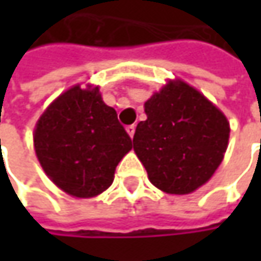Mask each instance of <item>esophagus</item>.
Segmentation results:
<instances>
[{
    "label": "esophagus",
    "instance_id": "1",
    "mask_svg": "<svg viewBox=\"0 0 261 261\" xmlns=\"http://www.w3.org/2000/svg\"><path fill=\"white\" fill-rule=\"evenodd\" d=\"M135 129H136L135 125L126 126V132L129 134V136H130V138H134V135H135Z\"/></svg>",
    "mask_w": 261,
    "mask_h": 261
}]
</instances>
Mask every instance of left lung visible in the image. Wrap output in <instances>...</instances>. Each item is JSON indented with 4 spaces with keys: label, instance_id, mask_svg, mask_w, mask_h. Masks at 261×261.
<instances>
[{
    "label": "left lung",
    "instance_id": "1",
    "mask_svg": "<svg viewBox=\"0 0 261 261\" xmlns=\"http://www.w3.org/2000/svg\"><path fill=\"white\" fill-rule=\"evenodd\" d=\"M134 149L148 178L170 195L195 192L224 160L229 122L205 95L181 80L168 81L145 103Z\"/></svg>",
    "mask_w": 261,
    "mask_h": 261
}]
</instances>
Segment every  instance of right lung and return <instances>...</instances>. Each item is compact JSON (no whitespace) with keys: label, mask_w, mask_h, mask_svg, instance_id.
I'll return each instance as SVG.
<instances>
[{"label":"right lung","mask_w":261,"mask_h":261,"mask_svg":"<svg viewBox=\"0 0 261 261\" xmlns=\"http://www.w3.org/2000/svg\"><path fill=\"white\" fill-rule=\"evenodd\" d=\"M33 141L46 175L75 197L109 189L116 166L132 149V139L98 87L74 86L59 95L37 120Z\"/></svg>","instance_id":"obj_1"}]
</instances>
